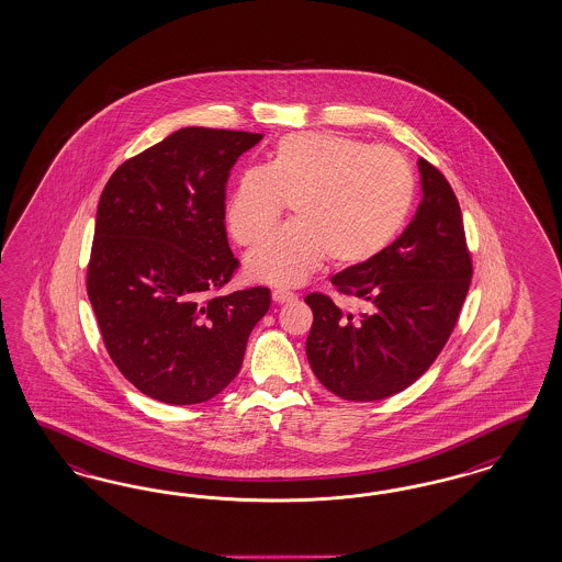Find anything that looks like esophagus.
<instances>
[{
  "label": "esophagus",
  "instance_id": "esophagus-1",
  "mask_svg": "<svg viewBox=\"0 0 562 562\" xmlns=\"http://www.w3.org/2000/svg\"><path fill=\"white\" fill-rule=\"evenodd\" d=\"M273 303L278 305H284V303H292L294 301V294L289 290H273L272 292Z\"/></svg>",
  "mask_w": 562,
  "mask_h": 562
}]
</instances>
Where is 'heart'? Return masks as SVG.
<instances>
[{
    "label": "heart",
    "mask_w": 562,
    "mask_h": 562,
    "mask_svg": "<svg viewBox=\"0 0 562 562\" xmlns=\"http://www.w3.org/2000/svg\"><path fill=\"white\" fill-rule=\"evenodd\" d=\"M414 193V172L397 150L296 132L276 144L266 169L240 172L226 221L240 245L256 247L292 205L294 224L247 257L254 280L292 289L327 257L355 268L381 256L408 221Z\"/></svg>",
    "instance_id": "heart-1"
}]
</instances>
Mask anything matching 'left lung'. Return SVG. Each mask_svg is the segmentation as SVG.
Segmentation results:
<instances>
[{
    "label": "left lung",
    "instance_id": "1",
    "mask_svg": "<svg viewBox=\"0 0 562 562\" xmlns=\"http://www.w3.org/2000/svg\"><path fill=\"white\" fill-rule=\"evenodd\" d=\"M423 202L408 228L373 261L331 278L344 296L367 306L341 313L311 292L306 358L325 390L350 402L404 392L441 355L472 280L460 202L441 170L418 160Z\"/></svg>",
    "mask_w": 562,
    "mask_h": 562
}]
</instances>
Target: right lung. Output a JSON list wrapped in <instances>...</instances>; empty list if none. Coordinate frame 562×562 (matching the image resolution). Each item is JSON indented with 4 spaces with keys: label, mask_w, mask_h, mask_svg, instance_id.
<instances>
[{
    "label": "right lung",
    "mask_w": 562,
    "mask_h": 562,
    "mask_svg": "<svg viewBox=\"0 0 562 562\" xmlns=\"http://www.w3.org/2000/svg\"><path fill=\"white\" fill-rule=\"evenodd\" d=\"M261 134L183 127L125 160L102 189L86 289L121 374L170 406L212 400L237 376L266 286L237 272L224 228L226 181Z\"/></svg>",
    "instance_id": "1"
}]
</instances>
